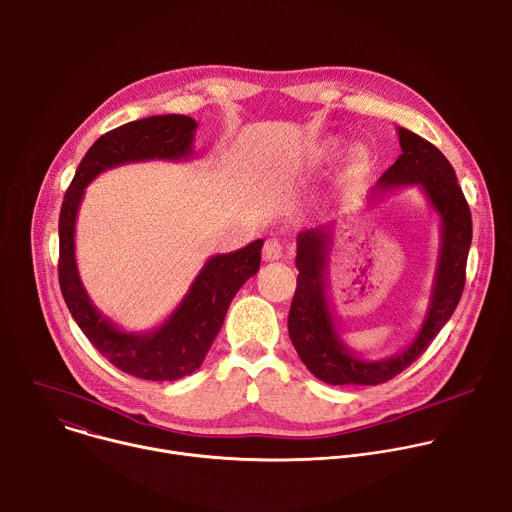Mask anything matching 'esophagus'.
Segmentation results:
<instances>
[{
  "label": "esophagus",
  "instance_id": "obj_1",
  "mask_svg": "<svg viewBox=\"0 0 512 512\" xmlns=\"http://www.w3.org/2000/svg\"><path fill=\"white\" fill-rule=\"evenodd\" d=\"M283 255V243L279 239H267L263 245V259L265 261H277Z\"/></svg>",
  "mask_w": 512,
  "mask_h": 512
}]
</instances>
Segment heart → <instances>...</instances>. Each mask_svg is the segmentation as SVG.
I'll list each match as a JSON object with an SVG mask.
<instances>
[{"label": "heart", "mask_w": 512, "mask_h": 512, "mask_svg": "<svg viewBox=\"0 0 512 512\" xmlns=\"http://www.w3.org/2000/svg\"><path fill=\"white\" fill-rule=\"evenodd\" d=\"M344 152V141L340 137H326L316 150V160L320 164H330L334 160H338ZM369 162V152L362 148V145H356V148L350 150L348 156V164L352 170H360L364 164Z\"/></svg>", "instance_id": "b5f03b06"}]
</instances>
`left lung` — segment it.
I'll return each mask as SVG.
<instances>
[{"instance_id":"obj_1","label":"left lung","mask_w":512,"mask_h":512,"mask_svg":"<svg viewBox=\"0 0 512 512\" xmlns=\"http://www.w3.org/2000/svg\"><path fill=\"white\" fill-rule=\"evenodd\" d=\"M401 156L379 178L371 198L417 186L440 214V255L433 275L429 308L411 344L381 360H364L344 344L326 294V263L332 225L298 235V287L291 300L287 330L308 371L328 385H381L405 371L452 318L466 283V259L472 243V216L456 172L433 143L397 127Z\"/></svg>"}]
</instances>
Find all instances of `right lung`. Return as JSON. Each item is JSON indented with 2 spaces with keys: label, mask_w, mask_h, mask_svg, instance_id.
Returning a JSON list of instances; mask_svg holds the SVG:
<instances>
[{
  "label": "right lung",
  "mask_w": 512,
  "mask_h": 512,
  "mask_svg": "<svg viewBox=\"0 0 512 512\" xmlns=\"http://www.w3.org/2000/svg\"><path fill=\"white\" fill-rule=\"evenodd\" d=\"M198 123L186 115H152L101 135L81 160L58 218V281L62 298L91 340L119 371L145 381H176L194 373L221 330L243 283L259 271L263 239L212 255L172 316L152 332H123L91 302L75 257V225L85 188L101 172L145 160H188Z\"/></svg>",
  "instance_id": "right-lung-1"
}]
</instances>
